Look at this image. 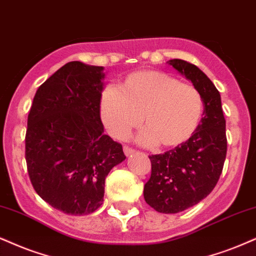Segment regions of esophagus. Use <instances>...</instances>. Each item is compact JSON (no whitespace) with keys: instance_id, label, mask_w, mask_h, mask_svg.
Returning a JSON list of instances; mask_svg holds the SVG:
<instances>
[{"instance_id":"34e87169","label":"esophagus","mask_w":256,"mask_h":256,"mask_svg":"<svg viewBox=\"0 0 256 256\" xmlns=\"http://www.w3.org/2000/svg\"><path fill=\"white\" fill-rule=\"evenodd\" d=\"M123 152H124L126 156H130V154H133L135 152V150L133 147L128 146V144H124V146H123Z\"/></svg>"}]
</instances>
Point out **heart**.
<instances>
[{"mask_svg":"<svg viewBox=\"0 0 256 256\" xmlns=\"http://www.w3.org/2000/svg\"><path fill=\"white\" fill-rule=\"evenodd\" d=\"M203 114V98L194 85L165 72L146 70L129 74L108 88L100 100V118L115 138H124L140 122L144 142L176 147L191 138Z\"/></svg>","mask_w":256,"mask_h":256,"instance_id":"heart-1","label":"heart"}]
</instances>
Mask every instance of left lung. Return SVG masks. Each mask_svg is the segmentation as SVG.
I'll use <instances>...</instances> for the list:
<instances>
[{
	"label": "left lung",
	"mask_w": 256,
	"mask_h": 256,
	"mask_svg": "<svg viewBox=\"0 0 256 256\" xmlns=\"http://www.w3.org/2000/svg\"><path fill=\"white\" fill-rule=\"evenodd\" d=\"M190 80L203 98L200 123L188 140L162 154L150 156L152 173L144 184L146 203L158 212L176 214L214 190L226 156V118L220 94L206 74L182 59L167 62Z\"/></svg>",
	"instance_id": "left-lung-1"
}]
</instances>
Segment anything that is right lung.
<instances>
[{
    "instance_id": "add662e5",
    "label": "right lung",
    "mask_w": 256,
    "mask_h": 256,
    "mask_svg": "<svg viewBox=\"0 0 256 256\" xmlns=\"http://www.w3.org/2000/svg\"><path fill=\"white\" fill-rule=\"evenodd\" d=\"M102 71L68 62L40 85L28 114L30 182L44 200L68 215L98 209L106 176L126 159L122 144L103 133Z\"/></svg>"
}]
</instances>
